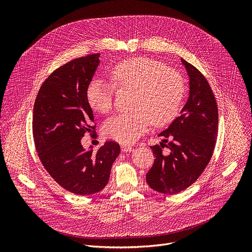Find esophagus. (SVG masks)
I'll return each instance as SVG.
<instances>
[{"instance_id": "1", "label": "esophagus", "mask_w": 252, "mask_h": 252, "mask_svg": "<svg viewBox=\"0 0 252 252\" xmlns=\"http://www.w3.org/2000/svg\"><path fill=\"white\" fill-rule=\"evenodd\" d=\"M121 148H122V152H124V153H127V152L132 151V147H130L128 145H122Z\"/></svg>"}]
</instances>
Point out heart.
I'll return each instance as SVG.
<instances>
[{
	"label": "heart",
	"instance_id": "1",
	"mask_svg": "<svg viewBox=\"0 0 252 252\" xmlns=\"http://www.w3.org/2000/svg\"><path fill=\"white\" fill-rule=\"evenodd\" d=\"M110 82L93 81L87 90L92 109L109 113L114 104L115 87L133 89L130 112L119 113L107 119L103 133L122 143H131L150 127L171 123L181 111L186 95V84L181 74L157 60L131 58L116 63L110 69Z\"/></svg>",
	"mask_w": 252,
	"mask_h": 252
}]
</instances>
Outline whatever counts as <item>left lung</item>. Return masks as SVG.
Masks as SVG:
<instances>
[{
  "label": "left lung",
  "mask_w": 252,
  "mask_h": 252,
  "mask_svg": "<svg viewBox=\"0 0 252 252\" xmlns=\"http://www.w3.org/2000/svg\"><path fill=\"white\" fill-rule=\"evenodd\" d=\"M182 62L189 76V97L182 115L159 133L162 142L151 147L156 159L146 177L150 188L166 194L195 183L212 157L219 131L218 103L206 78L186 60Z\"/></svg>",
  "instance_id": "left-lung-1"
}]
</instances>
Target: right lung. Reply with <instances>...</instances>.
<instances>
[{"label":"right lung","instance_id":"right-lung-1","mask_svg":"<svg viewBox=\"0 0 252 252\" xmlns=\"http://www.w3.org/2000/svg\"><path fill=\"white\" fill-rule=\"evenodd\" d=\"M99 54L70 61L48 77L35 97L32 136L39 158L62 188L77 195L100 191L109 183L121 153L116 141H106L96 153L85 151V133L94 135L95 123L87 90L99 63Z\"/></svg>","mask_w":252,"mask_h":252}]
</instances>
